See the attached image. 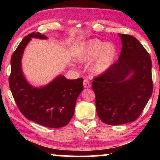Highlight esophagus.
Masks as SVG:
<instances>
[{"label": "esophagus", "mask_w": 160, "mask_h": 160, "mask_svg": "<svg viewBox=\"0 0 160 160\" xmlns=\"http://www.w3.org/2000/svg\"><path fill=\"white\" fill-rule=\"evenodd\" d=\"M83 85H84V87H85V88H90L91 87V84L90 82V81H89L88 79L84 80Z\"/></svg>", "instance_id": "obj_1"}]
</instances>
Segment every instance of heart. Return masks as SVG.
I'll use <instances>...</instances> for the list:
<instances>
[{
    "mask_svg": "<svg viewBox=\"0 0 160 160\" xmlns=\"http://www.w3.org/2000/svg\"><path fill=\"white\" fill-rule=\"evenodd\" d=\"M117 54L118 50L114 44L94 39L89 40L83 46L78 54V59L80 61L86 62L95 58L92 70L94 74L101 75L113 66Z\"/></svg>",
    "mask_w": 160,
    "mask_h": 160,
    "instance_id": "1",
    "label": "heart"
}]
</instances>
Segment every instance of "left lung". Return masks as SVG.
I'll list each match as a JSON object with an SVG mask.
<instances>
[{
  "label": "left lung",
  "mask_w": 160,
  "mask_h": 160,
  "mask_svg": "<svg viewBox=\"0 0 160 160\" xmlns=\"http://www.w3.org/2000/svg\"><path fill=\"white\" fill-rule=\"evenodd\" d=\"M122 49L116 63L94 78L97 113L112 126L136 120L153 90L150 54L136 38L120 34Z\"/></svg>",
  "instance_id": "obj_1"
}]
</instances>
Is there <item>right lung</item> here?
<instances>
[{"label":"right lung","instance_id":"1","mask_svg":"<svg viewBox=\"0 0 160 160\" xmlns=\"http://www.w3.org/2000/svg\"><path fill=\"white\" fill-rule=\"evenodd\" d=\"M32 38L48 39L34 32L22 40L10 61V90L18 109L29 121L48 128H61L66 126L74 114L76 100L83 90V79L68 80L58 75L41 88L29 85L22 73L21 60Z\"/></svg>","mask_w":160,"mask_h":160}]
</instances>
